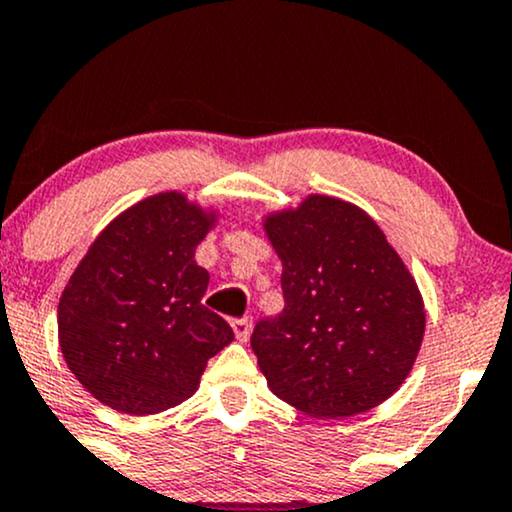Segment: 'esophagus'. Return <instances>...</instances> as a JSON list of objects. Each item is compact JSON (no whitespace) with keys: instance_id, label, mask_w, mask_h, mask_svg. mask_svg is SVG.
Instances as JSON below:
<instances>
[{"instance_id":"esophagus-1","label":"esophagus","mask_w":512,"mask_h":512,"mask_svg":"<svg viewBox=\"0 0 512 512\" xmlns=\"http://www.w3.org/2000/svg\"><path fill=\"white\" fill-rule=\"evenodd\" d=\"M231 329H233V334H236L238 341L245 343L252 334V319L250 317L236 319V322H231Z\"/></svg>"}]
</instances>
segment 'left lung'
<instances>
[{"label": "left lung", "mask_w": 512, "mask_h": 512, "mask_svg": "<svg viewBox=\"0 0 512 512\" xmlns=\"http://www.w3.org/2000/svg\"><path fill=\"white\" fill-rule=\"evenodd\" d=\"M286 307L252 331L267 386L305 415L341 420L391 398L420 355L415 276L365 209L312 193L262 217Z\"/></svg>", "instance_id": "8db88e82"}]
</instances>
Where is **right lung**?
<instances>
[{"label":"right lung","mask_w":512,"mask_h":512,"mask_svg":"<svg viewBox=\"0 0 512 512\" xmlns=\"http://www.w3.org/2000/svg\"><path fill=\"white\" fill-rule=\"evenodd\" d=\"M219 209L164 190L123 209L92 240L59 298V348L92 398L126 415L188 400L207 360L233 341L202 305L195 250Z\"/></svg>","instance_id":"1"}]
</instances>
